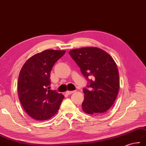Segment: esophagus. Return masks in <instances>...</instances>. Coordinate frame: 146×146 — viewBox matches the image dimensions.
I'll use <instances>...</instances> for the list:
<instances>
[{"label":"esophagus","mask_w":146,"mask_h":146,"mask_svg":"<svg viewBox=\"0 0 146 146\" xmlns=\"http://www.w3.org/2000/svg\"><path fill=\"white\" fill-rule=\"evenodd\" d=\"M75 92H76L75 90H72V91H70V90H67V91L66 92V94H68V95H70V94H72V93Z\"/></svg>","instance_id":"1"}]
</instances>
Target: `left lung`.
Wrapping results in <instances>:
<instances>
[{
	"label": "left lung",
	"instance_id": "8db88e82",
	"mask_svg": "<svg viewBox=\"0 0 146 146\" xmlns=\"http://www.w3.org/2000/svg\"><path fill=\"white\" fill-rule=\"evenodd\" d=\"M69 53L89 82L83 89V111L91 115L104 114L114 104L119 89L115 61L108 53L98 47L76 48ZM89 77L92 79L89 80Z\"/></svg>",
	"mask_w": 146,
	"mask_h": 146
}]
</instances>
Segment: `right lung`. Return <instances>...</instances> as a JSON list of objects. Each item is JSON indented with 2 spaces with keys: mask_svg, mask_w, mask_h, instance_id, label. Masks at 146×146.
I'll list each match as a JSON object with an SVG mask.
<instances>
[{
  "mask_svg": "<svg viewBox=\"0 0 146 146\" xmlns=\"http://www.w3.org/2000/svg\"><path fill=\"white\" fill-rule=\"evenodd\" d=\"M65 53L66 50H44L29 58L22 66L18 80L19 98L32 118L44 121L59 110L64 96L50 90V74L55 63Z\"/></svg>",
  "mask_w": 146,
  "mask_h": 146,
  "instance_id": "obj_1",
  "label": "right lung"
}]
</instances>
